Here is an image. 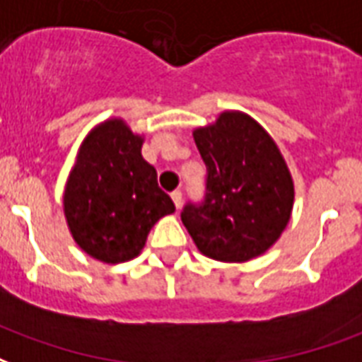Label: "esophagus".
Listing matches in <instances>:
<instances>
[{
	"instance_id": "1",
	"label": "esophagus",
	"mask_w": 362,
	"mask_h": 362,
	"mask_svg": "<svg viewBox=\"0 0 362 362\" xmlns=\"http://www.w3.org/2000/svg\"><path fill=\"white\" fill-rule=\"evenodd\" d=\"M173 202H174V207L176 209H180L182 207V192H173Z\"/></svg>"
}]
</instances>
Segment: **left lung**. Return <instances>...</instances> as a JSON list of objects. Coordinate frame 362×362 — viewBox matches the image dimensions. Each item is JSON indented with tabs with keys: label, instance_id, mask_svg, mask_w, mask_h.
<instances>
[{
	"label": "left lung",
	"instance_id": "8db88e82",
	"mask_svg": "<svg viewBox=\"0 0 362 362\" xmlns=\"http://www.w3.org/2000/svg\"><path fill=\"white\" fill-rule=\"evenodd\" d=\"M207 167V194L188 203L182 222L203 255L245 263L269 251L288 226L293 178L276 141L242 111H222L194 130Z\"/></svg>",
	"mask_w": 362,
	"mask_h": 362
}]
</instances>
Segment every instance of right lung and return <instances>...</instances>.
Instances as JSON below:
<instances>
[{
  "mask_svg": "<svg viewBox=\"0 0 362 362\" xmlns=\"http://www.w3.org/2000/svg\"><path fill=\"white\" fill-rule=\"evenodd\" d=\"M144 136L119 117L86 136L63 194L66 226L86 255L117 264L140 255L159 218L174 203L141 157Z\"/></svg>",
  "mask_w": 362,
  "mask_h": 362,
  "instance_id": "add662e5",
  "label": "right lung"
}]
</instances>
